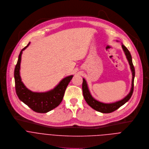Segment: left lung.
<instances>
[{
	"mask_svg": "<svg viewBox=\"0 0 149 149\" xmlns=\"http://www.w3.org/2000/svg\"><path fill=\"white\" fill-rule=\"evenodd\" d=\"M118 42V41H117ZM122 47L123 50V52L126 56L127 60L129 62V64L130 65V70L132 73V87L130 91V92L129 94L125 97L123 99L118 100L113 103H105L101 102H99L95 99L91 95L90 91H89L87 83L86 81V80L83 78V84H82V90H83V97L86 102V103L90 106L92 108L95 109V110L103 113H111L116 110L118 109L120 107L125 104L126 102L129 101V100L130 99V97L132 96L133 92V88H134V79L135 76V71H134V68L132 62V56L130 54V52L127 49V47L122 43Z\"/></svg>",
	"mask_w": 149,
	"mask_h": 149,
	"instance_id": "left-lung-1",
	"label": "left lung"
}]
</instances>
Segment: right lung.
I'll use <instances>...</instances> for the list:
<instances>
[{"mask_svg": "<svg viewBox=\"0 0 149 149\" xmlns=\"http://www.w3.org/2000/svg\"><path fill=\"white\" fill-rule=\"evenodd\" d=\"M31 43L24 47L20 52L16 65L14 77L15 88L19 99L32 110L37 113H45L57 107L62 102L66 88L72 80L73 75L63 78L53 89L45 92H34L28 89L22 81L20 75L22 54Z\"/></svg>", "mask_w": 149, "mask_h": 149, "instance_id": "right-lung-1", "label": "right lung"}]
</instances>
